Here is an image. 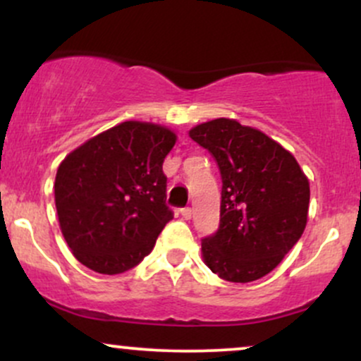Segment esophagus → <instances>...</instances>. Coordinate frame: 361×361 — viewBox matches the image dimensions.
Returning a JSON list of instances; mask_svg holds the SVG:
<instances>
[{"label":"esophagus","mask_w":361,"mask_h":361,"mask_svg":"<svg viewBox=\"0 0 361 361\" xmlns=\"http://www.w3.org/2000/svg\"><path fill=\"white\" fill-rule=\"evenodd\" d=\"M180 214H181V217L185 219V221H190V219H192V209H190V207H185V209H181Z\"/></svg>","instance_id":"34e87169"}]
</instances>
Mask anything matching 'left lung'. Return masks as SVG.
<instances>
[{"label": "left lung", "mask_w": 361, "mask_h": 361, "mask_svg": "<svg viewBox=\"0 0 361 361\" xmlns=\"http://www.w3.org/2000/svg\"><path fill=\"white\" fill-rule=\"evenodd\" d=\"M188 134L222 176L221 226L202 241V259L234 283L268 275L307 226V176L292 152L235 118L209 120Z\"/></svg>", "instance_id": "8db88e82"}]
</instances>
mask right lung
<instances>
[{"label":"right lung","mask_w":361,"mask_h":361,"mask_svg":"<svg viewBox=\"0 0 361 361\" xmlns=\"http://www.w3.org/2000/svg\"><path fill=\"white\" fill-rule=\"evenodd\" d=\"M175 130L127 120L69 152L57 168L54 198L74 258L102 275L139 264L173 219L164 157Z\"/></svg>","instance_id":"1"}]
</instances>
